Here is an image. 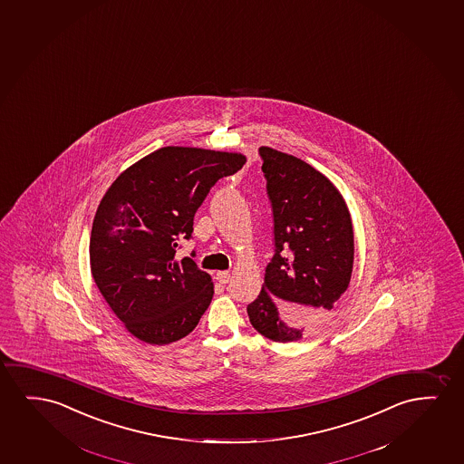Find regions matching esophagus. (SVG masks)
I'll list each match as a JSON object with an SVG mask.
<instances>
[{
  "instance_id": "esophagus-1",
  "label": "esophagus",
  "mask_w": 464,
  "mask_h": 464,
  "mask_svg": "<svg viewBox=\"0 0 464 464\" xmlns=\"http://www.w3.org/2000/svg\"><path fill=\"white\" fill-rule=\"evenodd\" d=\"M216 279L220 282V284H228L229 280H231V274L228 271H218L216 274Z\"/></svg>"
}]
</instances>
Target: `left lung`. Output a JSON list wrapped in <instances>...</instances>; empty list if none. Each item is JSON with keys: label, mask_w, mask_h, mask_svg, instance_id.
<instances>
[{"label": "left lung", "mask_w": 464, "mask_h": 464, "mask_svg": "<svg viewBox=\"0 0 464 464\" xmlns=\"http://www.w3.org/2000/svg\"><path fill=\"white\" fill-rule=\"evenodd\" d=\"M273 203L276 255L250 324L274 343L299 341L330 317L353 271V225L336 185L314 166L260 147Z\"/></svg>", "instance_id": "8db88e82"}]
</instances>
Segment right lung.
<instances>
[{"mask_svg":"<svg viewBox=\"0 0 464 464\" xmlns=\"http://www.w3.org/2000/svg\"><path fill=\"white\" fill-rule=\"evenodd\" d=\"M246 155L168 146L127 168L104 193L90 235V269L111 311L130 334L166 345L190 334L214 296L197 263L176 260L180 237L218 179Z\"/></svg>","mask_w":464,"mask_h":464,"instance_id":"1","label":"right lung"}]
</instances>
